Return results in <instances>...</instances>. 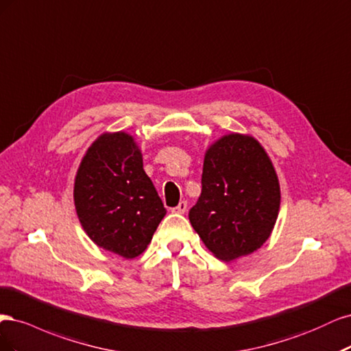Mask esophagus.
<instances>
[{"mask_svg": "<svg viewBox=\"0 0 351 351\" xmlns=\"http://www.w3.org/2000/svg\"><path fill=\"white\" fill-rule=\"evenodd\" d=\"M186 201H180L179 204L175 207V208H172V213H178V214H184L185 211H186Z\"/></svg>", "mask_w": 351, "mask_h": 351, "instance_id": "34e87169", "label": "esophagus"}]
</instances>
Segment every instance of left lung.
I'll return each mask as SVG.
<instances>
[{
    "instance_id": "8db88e82",
    "label": "left lung",
    "mask_w": 351,
    "mask_h": 351,
    "mask_svg": "<svg viewBox=\"0 0 351 351\" xmlns=\"http://www.w3.org/2000/svg\"><path fill=\"white\" fill-rule=\"evenodd\" d=\"M201 184L189 221L207 250L226 263L258 251L273 233L281 202L263 144L250 134L221 135L207 147Z\"/></svg>"
}]
</instances>
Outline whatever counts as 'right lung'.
Wrapping results in <instances>:
<instances>
[{"mask_svg": "<svg viewBox=\"0 0 351 351\" xmlns=\"http://www.w3.org/2000/svg\"><path fill=\"white\" fill-rule=\"evenodd\" d=\"M74 206L93 243L125 259L147 250L166 214L138 143L125 131H106L90 144L74 178Z\"/></svg>", "mask_w": 351, "mask_h": 351, "instance_id": "add662e5", "label": "right lung"}]
</instances>
